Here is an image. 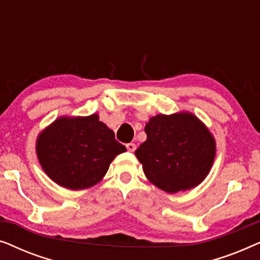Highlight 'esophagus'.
Masks as SVG:
<instances>
[{
  "label": "esophagus",
  "mask_w": 260,
  "mask_h": 260,
  "mask_svg": "<svg viewBox=\"0 0 260 260\" xmlns=\"http://www.w3.org/2000/svg\"><path fill=\"white\" fill-rule=\"evenodd\" d=\"M126 149L129 151H131V152H134L135 150H136V144L135 143H127L126 144Z\"/></svg>",
  "instance_id": "34e87169"
}]
</instances>
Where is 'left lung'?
<instances>
[{"instance_id":"8db88e82","label":"left lung","mask_w":260,"mask_h":260,"mask_svg":"<svg viewBox=\"0 0 260 260\" xmlns=\"http://www.w3.org/2000/svg\"><path fill=\"white\" fill-rule=\"evenodd\" d=\"M147 141L135 151L147 179L167 193L200 184L215 157V140L189 112L156 115L144 127Z\"/></svg>"}]
</instances>
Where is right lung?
<instances>
[{"label":"right lung","instance_id":"add662e5","mask_svg":"<svg viewBox=\"0 0 260 260\" xmlns=\"http://www.w3.org/2000/svg\"><path fill=\"white\" fill-rule=\"evenodd\" d=\"M126 148L98 115L60 117L38 136L37 155L45 173L72 190L98 183L110 163Z\"/></svg>","mask_w":260,"mask_h":260}]
</instances>
